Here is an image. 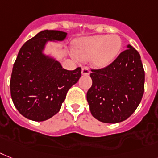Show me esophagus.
Masks as SVG:
<instances>
[{
	"label": "esophagus",
	"mask_w": 158,
	"mask_h": 158,
	"mask_svg": "<svg viewBox=\"0 0 158 158\" xmlns=\"http://www.w3.org/2000/svg\"><path fill=\"white\" fill-rule=\"evenodd\" d=\"M90 74V69L88 66H83L82 68V75H88Z\"/></svg>",
	"instance_id": "obj_1"
}]
</instances>
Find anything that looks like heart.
<instances>
[{
	"instance_id": "obj_1",
	"label": "heart",
	"mask_w": 158,
	"mask_h": 158,
	"mask_svg": "<svg viewBox=\"0 0 158 158\" xmlns=\"http://www.w3.org/2000/svg\"><path fill=\"white\" fill-rule=\"evenodd\" d=\"M121 48L122 40L118 35H99L79 40L75 52L83 60L94 57L95 65L106 66L116 58Z\"/></svg>"
}]
</instances>
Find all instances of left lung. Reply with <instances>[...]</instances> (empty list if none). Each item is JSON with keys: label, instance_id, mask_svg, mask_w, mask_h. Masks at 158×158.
Masks as SVG:
<instances>
[{"label": "left lung", "instance_id": "8db88e82", "mask_svg": "<svg viewBox=\"0 0 158 158\" xmlns=\"http://www.w3.org/2000/svg\"><path fill=\"white\" fill-rule=\"evenodd\" d=\"M110 65L92 69V84L87 100L97 120L117 123L128 118L141 101L144 91V70L139 53L127 45Z\"/></svg>", "mask_w": 158, "mask_h": 158}]
</instances>
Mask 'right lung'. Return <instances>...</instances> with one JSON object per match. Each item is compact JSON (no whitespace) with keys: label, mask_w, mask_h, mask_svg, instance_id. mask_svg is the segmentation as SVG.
Masks as SVG:
<instances>
[{"label":"right lung","mask_w":158,"mask_h":158,"mask_svg":"<svg viewBox=\"0 0 158 158\" xmlns=\"http://www.w3.org/2000/svg\"><path fill=\"white\" fill-rule=\"evenodd\" d=\"M66 33L44 30L22 46L13 66L10 94L16 109L32 121L42 122L54 116L66 93L81 77V68L67 70L42 50L48 40H62Z\"/></svg>","instance_id":"add662e5"}]
</instances>
